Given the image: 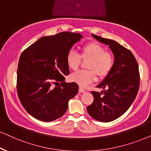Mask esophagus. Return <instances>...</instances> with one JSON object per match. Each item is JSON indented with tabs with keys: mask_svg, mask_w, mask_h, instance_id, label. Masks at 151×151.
I'll return each instance as SVG.
<instances>
[{
	"mask_svg": "<svg viewBox=\"0 0 151 151\" xmlns=\"http://www.w3.org/2000/svg\"><path fill=\"white\" fill-rule=\"evenodd\" d=\"M79 91L80 93H84L85 92V90L83 88H82L81 86H79Z\"/></svg>",
	"mask_w": 151,
	"mask_h": 151,
	"instance_id": "34e87169",
	"label": "esophagus"
}]
</instances>
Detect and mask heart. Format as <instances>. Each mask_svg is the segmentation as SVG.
Here are the masks:
<instances>
[{
    "instance_id": "1",
    "label": "heart",
    "mask_w": 151,
    "mask_h": 151,
    "mask_svg": "<svg viewBox=\"0 0 151 151\" xmlns=\"http://www.w3.org/2000/svg\"><path fill=\"white\" fill-rule=\"evenodd\" d=\"M83 59H90L88 64V70H79L70 76L72 81L81 86H87L97 79L105 77L109 73L114 64V56L106 51L102 45L96 42L88 43L81 49V56L74 50H70L66 56L68 68L72 70L78 69Z\"/></svg>"
}]
</instances>
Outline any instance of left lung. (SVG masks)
I'll list each match as a JSON object with an SVG mask.
<instances>
[{
	"mask_svg": "<svg viewBox=\"0 0 151 151\" xmlns=\"http://www.w3.org/2000/svg\"><path fill=\"white\" fill-rule=\"evenodd\" d=\"M95 39L108 45L114 56L111 70L97 86L101 93L92 91V104L87 107L91 117L100 122H111L126 112L136 98L140 78L134 55L117 42L92 34Z\"/></svg>",
	"mask_w": 151,
	"mask_h": 151,
	"instance_id": "left-lung-1",
	"label": "left lung"
}]
</instances>
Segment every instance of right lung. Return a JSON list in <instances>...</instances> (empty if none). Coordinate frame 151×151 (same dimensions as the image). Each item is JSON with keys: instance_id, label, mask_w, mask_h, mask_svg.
<instances>
[{"instance_id": "obj_1", "label": "right lung", "mask_w": 151, "mask_h": 151, "mask_svg": "<svg viewBox=\"0 0 151 151\" xmlns=\"http://www.w3.org/2000/svg\"><path fill=\"white\" fill-rule=\"evenodd\" d=\"M81 38L79 33L62 32L40 38L22 52L17 93L23 106L34 118L44 122L58 119L77 94L78 85L65 82V75L70 74L67 54Z\"/></svg>"}]
</instances>
